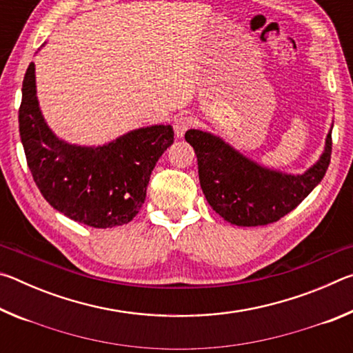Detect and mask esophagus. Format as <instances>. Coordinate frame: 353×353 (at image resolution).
<instances>
[{
  "instance_id": "34e87169",
  "label": "esophagus",
  "mask_w": 353,
  "mask_h": 353,
  "mask_svg": "<svg viewBox=\"0 0 353 353\" xmlns=\"http://www.w3.org/2000/svg\"><path fill=\"white\" fill-rule=\"evenodd\" d=\"M191 126H193V119L190 117H179L174 119V124H172L177 139H182L185 132H187Z\"/></svg>"
}]
</instances>
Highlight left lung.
<instances>
[{"instance_id": "8db88e82", "label": "left lung", "mask_w": 353, "mask_h": 353, "mask_svg": "<svg viewBox=\"0 0 353 353\" xmlns=\"http://www.w3.org/2000/svg\"><path fill=\"white\" fill-rule=\"evenodd\" d=\"M332 129L318 162L290 174L248 159L221 137L199 129L185 134L198 157L201 188L205 199L227 223L255 227L276 223L301 204L325 176L332 155Z\"/></svg>"}]
</instances>
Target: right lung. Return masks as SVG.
Returning a JSON list of instances; mask_svg holds the SVG:
<instances>
[{
  "mask_svg": "<svg viewBox=\"0 0 353 353\" xmlns=\"http://www.w3.org/2000/svg\"><path fill=\"white\" fill-rule=\"evenodd\" d=\"M19 110L20 139L40 193L70 219L97 229L132 221L146 199L157 160L174 141L170 124L140 128L99 146L71 145L41 115L29 63Z\"/></svg>",
  "mask_w": 353,
  "mask_h": 353,
  "instance_id": "add662e5",
  "label": "right lung"
}]
</instances>
